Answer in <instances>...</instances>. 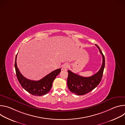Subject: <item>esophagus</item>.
<instances>
[{"mask_svg": "<svg viewBox=\"0 0 125 125\" xmlns=\"http://www.w3.org/2000/svg\"><path fill=\"white\" fill-rule=\"evenodd\" d=\"M69 67V65L68 63H65L62 67V70H66Z\"/></svg>", "mask_w": 125, "mask_h": 125, "instance_id": "esophagus-1", "label": "esophagus"}]
</instances>
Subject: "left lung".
Instances as JSON below:
<instances>
[{"instance_id":"1","label":"left lung","mask_w":125,"mask_h":125,"mask_svg":"<svg viewBox=\"0 0 125 125\" xmlns=\"http://www.w3.org/2000/svg\"><path fill=\"white\" fill-rule=\"evenodd\" d=\"M99 50L102 56V64L98 72L94 75L84 77L80 76L68 70L67 85L70 92L78 95L85 94L94 89L100 83L102 79L105 67V58L98 45L95 44Z\"/></svg>"}]
</instances>
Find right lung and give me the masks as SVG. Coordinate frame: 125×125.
Masks as SVG:
<instances>
[{
    "label": "right lung",
    "instance_id": "obj_1",
    "mask_svg": "<svg viewBox=\"0 0 125 125\" xmlns=\"http://www.w3.org/2000/svg\"><path fill=\"white\" fill-rule=\"evenodd\" d=\"M17 55L15 62L16 73L17 79L23 88L33 95L42 96L47 94L51 90L53 81L61 72V69L52 71L39 81L30 80L25 78L20 72L17 65Z\"/></svg>",
    "mask_w": 125,
    "mask_h": 125
}]
</instances>
